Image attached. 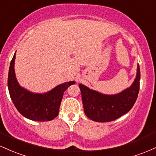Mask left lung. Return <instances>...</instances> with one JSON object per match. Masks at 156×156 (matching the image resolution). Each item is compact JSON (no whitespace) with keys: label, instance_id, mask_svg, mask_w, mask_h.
Returning <instances> with one entry per match:
<instances>
[{"label":"left lung","instance_id":"8db88e82","mask_svg":"<svg viewBox=\"0 0 156 156\" xmlns=\"http://www.w3.org/2000/svg\"><path fill=\"white\" fill-rule=\"evenodd\" d=\"M139 80L140 68L138 64L136 76L133 84L119 94L112 95L101 94L80 83L85 114L90 119L98 122L118 119L133 106L139 92Z\"/></svg>","mask_w":156,"mask_h":156}]
</instances>
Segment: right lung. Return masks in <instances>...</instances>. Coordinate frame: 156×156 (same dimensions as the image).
Returning <instances> with one entry per match:
<instances>
[{
    "label": "right lung",
    "mask_w": 156,
    "mask_h": 156,
    "mask_svg": "<svg viewBox=\"0 0 156 156\" xmlns=\"http://www.w3.org/2000/svg\"><path fill=\"white\" fill-rule=\"evenodd\" d=\"M15 53L10 63L8 89L16 108L27 119L38 122L50 121L58 116L64 92L75 81L66 82L44 94L33 93L23 88L17 82L15 73Z\"/></svg>",
    "instance_id": "right-lung-1"
}]
</instances>
